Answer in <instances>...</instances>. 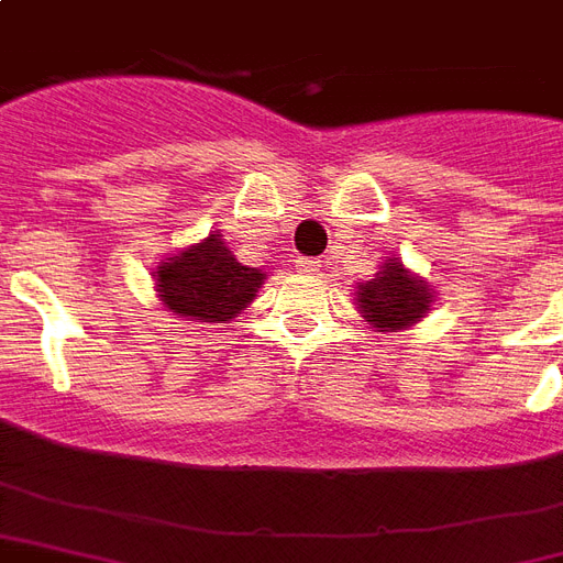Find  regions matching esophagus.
<instances>
[{
	"instance_id": "obj_1",
	"label": "esophagus",
	"mask_w": 563,
	"mask_h": 563,
	"mask_svg": "<svg viewBox=\"0 0 563 563\" xmlns=\"http://www.w3.org/2000/svg\"><path fill=\"white\" fill-rule=\"evenodd\" d=\"M321 263H324V260H318V256H300L298 268L303 274H318L321 272Z\"/></svg>"
}]
</instances>
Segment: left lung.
I'll return each mask as SVG.
<instances>
[{
    "mask_svg": "<svg viewBox=\"0 0 563 563\" xmlns=\"http://www.w3.org/2000/svg\"><path fill=\"white\" fill-rule=\"evenodd\" d=\"M356 298H360L365 318L379 333L415 324L429 307V289L423 286V280L418 283L415 277H409V272L397 260L385 263L374 280L362 283Z\"/></svg>",
    "mask_w": 563,
    "mask_h": 563,
    "instance_id": "1",
    "label": "left lung"
}]
</instances>
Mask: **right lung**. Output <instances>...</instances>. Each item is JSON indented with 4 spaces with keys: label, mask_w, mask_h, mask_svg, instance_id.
<instances>
[{
    "label": "right lung",
    "mask_w": 563,
    "mask_h": 563,
    "mask_svg": "<svg viewBox=\"0 0 563 563\" xmlns=\"http://www.w3.org/2000/svg\"><path fill=\"white\" fill-rule=\"evenodd\" d=\"M154 280L172 312L207 324H224L254 300L265 274L236 263V256L221 242V233H210L201 245L169 256V263L154 272Z\"/></svg>",
    "instance_id": "obj_1"
}]
</instances>
